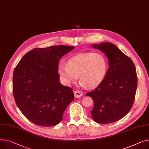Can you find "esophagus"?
Masks as SVG:
<instances>
[{
  "instance_id": "obj_1",
  "label": "esophagus",
  "mask_w": 149,
  "mask_h": 149,
  "mask_svg": "<svg viewBox=\"0 0 149 149\" xmlns=\"http://www.w3.org/2000/svg\"><path fill=\"white\" fill-rule=\"evenodd\" d=\"M74 97L76 98H79V97H81L83 95V93L80 91L76 90L74 93Z\"/></svg>"
}]
</instances>
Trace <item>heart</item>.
<instances>
[{"label":"heart","instance_id":"b5f03b06","mask_svg":"<svg viewBox=\"0 0 149 149\" xmlns=\"http://www.w3.org/2000/svg\"><path fill=\"white\" fill-rule=\"evenodd\" d=\"M108 70L106 58L100 54L92 52L79 54L67 61L66 65L59 64L58 73L64 84L69 85L77 76L81 86L95 88L104 80Z\"/></svg>","mask_w":149,"mask_h":149}]
</instances>
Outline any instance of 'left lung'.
Masks as SVG:
<instances>
[{
    "mask_svg": "<svg viewBox=\"0 0 149 149\" xmlns=\"http://www.w3.org/2000/svg\"><path fill=\"white\" fill-rule=\"evenodd\" d=\"M92 46L106 55L109 65L103 82L86 93L94 102L92 118L98 123H113L124 117L133 105L138 82L135 66L132 59L112 43Z\"/></svg>",
    "mask_w": 149,
    "mask_h": 149,
    "instance_id": "left-lung-1",
    "label": "left lung"
}]
</instances>
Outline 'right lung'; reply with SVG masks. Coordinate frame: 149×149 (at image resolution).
<instances>
[{
  "instance_id": "1",
  "label": "right lung",
  "mask_w": 149,
  "mask_h": 149,
  "mask_svg": "<svg viewBox=\"0 0 149 149\" xmlns=\"http://www.w3.org/2000/svg\"><path fill=\"white\" fill-rule=\"evenodd\" d=\"M74 48L62 45L35 48L15 67L13 77L14 100L32 123L45 127L58 125L74 100L72 88L60 83L58 73L59 59Z\"/></svg>"
}]
</instances>
